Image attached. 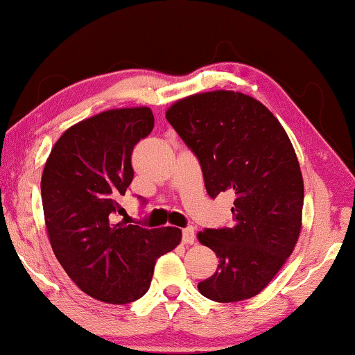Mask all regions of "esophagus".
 Listing matches in <instances>:
<instances>
[{"instance_id":"1","label":"esophagus","mask_w":355,"mask_h":355,"mask_svg":"<svg viewBox=\"0 0 355 355\" xmlns=\"http://www.w3.org/2000/svg\"><path fill=\"white\" fill-rule=\"evenodd\" d=\"M195 238H196V234H195V228L193 227L184 228V230H182V243L184 244H193L195 243Z\"/></svg>"}]
</instances>
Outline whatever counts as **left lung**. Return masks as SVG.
I'll list each match as a JSON object with an SVG mask.
<instances>
[{"instance_id": "left-lung-1", "label": "left lung", "mask_w": 355, "mask_h": 355, "mask_svg": "<svg viewBox=\"0 0 355 355\" xmlns=\"http://www.w3.org/2000/svg\"><path fill=\"white\" fill-rule=\"evenodd\" d=\"M166 119L198 159L211 198L234 193L233 225L198 233L219 259L198 291L219 303L255 297L286 263L302 228L303 178L291 139L268 109L239 92L184 98Z\"/></svg>"}]
</instances>
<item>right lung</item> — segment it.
Wrapping results in <instances>:
<instances>
[{"instance_id": "add662e5", "label": "right lung", "mask_w": 355, "mask_h": 355, "mask_svg": "<svg viewBox=\"0 0 355 355\" xmlns=\"http://www.w3.org/2000/svg\"><path fill=\"white\" fill-rule=\"evenodd\" d=\"M152 128L149 107L98 114L62 135L42 173V208L53 254L80 291L105 303L143 297L157 259L181 243L179 228L117 220V200L135 176L133 147Z\"/></svg>"}]
</instances>
